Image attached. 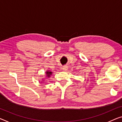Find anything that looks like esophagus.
I'll use <instances>...</instances> for the list:
<instances>
[{"label": "esophagus", "instance_id": "1", "mask_svg": "<svg viewBox=\"0 0 122 122\" xmlns=\"http://www.w3.org/2000/svg\"><path fill=\"white\" fill-rule=\"evenodd\" d=\"M67 69H68V67H67V66H63V70H67Z\"/></svg>", "mask_w": 122, "mask_h": 122}]
</instances>
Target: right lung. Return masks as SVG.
I'll return each instance as SVG.
<instances>
[{"mask_svg": "<svg viewBox=\"0 0 122 122\" xmlns=\"http://www.w3.org/2000/svg\"><path fill=\"white\" fill-rule=\"evenodd\" d=\"M52 74V72L51 71H47L46 72V75H47V76H48V77H50V76Z\"/></svg>", "mask_w": 122, "mask_h": 122, "instance_id": "obj_1", "label": "right lung"}]
</instances>
